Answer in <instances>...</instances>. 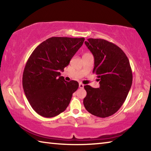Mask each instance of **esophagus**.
Instances as JSON below:
<instances>
[{
    "instance_id": "obj_1",
    "label": "esophagus",
    "mask_w": 151,
    "mask_h": 151,
    "mask_svg": "<svg viewBox=\"0 0 151 151\" xmlns=\"http://www.w3.org/2000/svg\"><path fill=\"white\" fill-rule=\"evenodd\" d=\"M79 88H84V85L83 83H79Z\"/></svg>"
}]
</instances>
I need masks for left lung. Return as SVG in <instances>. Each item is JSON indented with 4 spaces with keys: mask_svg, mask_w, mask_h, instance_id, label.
Instances as JSON below:
<instances>
[{
    "mask_svg": "<svg viewBox=\"0 0 151 151\" xmlns=\"http://www.w3.org/2000/svg\"><path fill=\"white\" fill-rule=\"evenodd\" d=\"M94 58L93 73L99 78V88L84 86L83 104L94 116L105 118L118 111L129 94L132 74L127 55L118 46L106 40L88 39L85 42Z\"/></svg>",
    "mask_w": 151,
    "mask_h": 151,
    "instance_id": "obj_1",
    "label": "left lung"
}]
</instances>
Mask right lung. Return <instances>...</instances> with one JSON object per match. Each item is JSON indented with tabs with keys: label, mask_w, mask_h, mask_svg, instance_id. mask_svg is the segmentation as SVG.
Segmentation results:
<instances>
[{
	"label": "right lung",
	"mask_w": 151,
	"mask_h": 151,
	"mask_svg": "<svg viewBox=\"0 0 151 151\" xmlns=\"http://www.w3.org/2000/svg\"><path fill=\"white\" fill-rule=\"evenodd\" d=\"M85 38L51 37L38 46L25 65L22 86L30 106L40 116L51 118L65 111L78 88L65 81L60 71L83 45Z\"/></svg>",
	"instance_id": "1"
}]
</instances>
